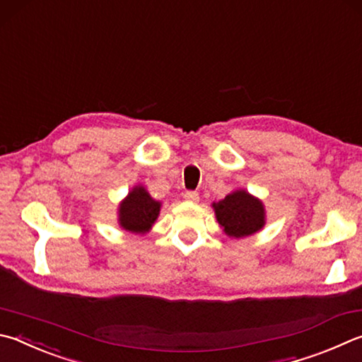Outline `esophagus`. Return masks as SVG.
I'll list each match as a JSON object with an SVG mask.
<instances>
[{
    "label": "esophagus",
    "mask_w": 362,
    "mask_h": 362,
    "mask_svg": "<svg viewBox=\"0 0 362 362\" xmlns=\"http://www.w3.org/2000/svg\"><path fill=\"white\" fill-rule=\"evenodd\" d=\"M183 198L189 202H198L199 201V193L198 192H187L183 194Z\"/></svg>",
    "instance_id": "esophagus-1"
}]
</instances>
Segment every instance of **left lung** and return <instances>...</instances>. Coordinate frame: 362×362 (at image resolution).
<instances>
[{
  "mask_svg": "<svg viewBox=\"0 0 362 362\" xmlns=\"http://www.w3.org/2000/svg\"><path fill=\"white\" fill-rule=\"evenodd\" d=\"M214 207L216 220L229 238H245L264 226V207L261 201L244 189L228 194Z\"/></svg>",
  "mask_w": 362,
  "mask_h": 362,
  "instance_id": "8db88e82",
  "label": "left lung"
}]
</instances>
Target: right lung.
I'll return each instance as SVG.
<instances>
[{
    "mask_svg": "<svg viewBox=\"0 0 362 362\" xmlns=\"http://www.w3.org/2000/svg\"><path fill=\"white\" fill-rule=\"evenodd\" d=\"M160 214V202L150 198L144 187H137L120 204V225L131 233H146Z\"/></svg>",
    "mask_w": 362,
    "mask_h": 362,
    "instance_id": "1",
    "label": "right lung"
}]
</instances>
